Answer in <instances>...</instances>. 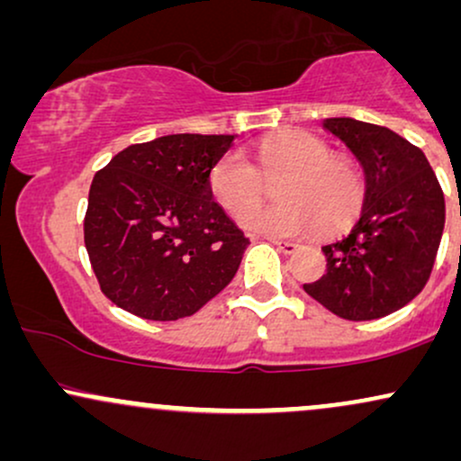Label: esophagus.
Returning a JSON list of instances; mask_svg holds the SVG:
<instances>
[{"mask_svg": "<svg viewBox=\"0 0 461 461\" xmlns=\"http://www.w3.org/2000/svg\"><path fill=\"white\" fill-rule=\"evenodd\" d=\"M268 240H271L273 245L277 247L282 253H288V256H290V253H294V251H297V249H299L297 242H293V240H282V238H268Z\"/></svg>", "mask_w": 461, "mask_h": 461, "instance_id": "1", "label": "esophagus"}]
</instances>
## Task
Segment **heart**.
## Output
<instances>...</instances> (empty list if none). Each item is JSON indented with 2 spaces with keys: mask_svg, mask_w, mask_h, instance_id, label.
<instances>
[{
  "mask_svg": "<svg viewBox=\"0 0 461 461\" xmlns=\"http://www.w3.org/2000/svg\"><path fill=\"white\" fill-rule=\"evenodd\" d=\"M256 158L258 168L240 151H227L210 173L216 203L231 216L245 212V230L305 236L319 225L322 231H336L356 219L364 199L362 173L353 160L330 153V145L316 134L279 131L258 145ZM275 181L278 203L254 209L266 196V184Z\"/></svg>",
  "mask_w": 461,
  "mask_h": 461,
  "instance_id": "b5f03b06",
  "label": "heart"
}]
</instances>
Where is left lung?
<instances>
[{
    "label": "left lung",
    "instance_id": "8db88e82",
    "mask_svg": "<svg viewBox=\"0 0 461 461\" xmlns=\"http://www.w3.org/2000/svg\"><path fill=\"white\" fill-rule=\"evenodd\" d=\"M364 168L348 236L322 247L327 273L303 290L347 321L393 314L425 288L444 230V194L425 153L396 131L348 116L322 121Z\"/></svg>",
    "mask_w": 461,
    "mask_h": 461
}]
</instances>
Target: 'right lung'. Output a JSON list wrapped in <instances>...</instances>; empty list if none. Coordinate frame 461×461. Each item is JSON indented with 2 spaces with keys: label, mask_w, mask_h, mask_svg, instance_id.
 <instances>
[{
  "label": "right lung",
  "mask_w": 461,
  "mask_h": 461,
  "mask_svg": "<svg viewBox=\"0 0 461 461\" xmlns=\"http://www.w3.org/2000/svg\"><path fill=\"white\" fill-rule=\"evenodd\" d=\"M234 134H168L95 173L84 242L102 293L147 321L193 316L234 279L249 245L210 190Z\"/></svg>",
  "instance_id": "add662e5"
}]
</instances>
